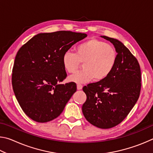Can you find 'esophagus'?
I'll return each instance as SVG.
<instances>
[{"label": "esophagus", "instance_id": "1", "mask_svg": "<svg viewBox=\"0 0 153 153\" xmlns=\"http://www.w3.org/2000/svg\"><path fill=\"white\" fill-rule=\"evenodd\" d=\"M82 85L81 84H77V90H82Z\"/></svg>", "mask_w": 153, "mask_h": 153}]
</instances>
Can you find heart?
<instances>
[{"label": "heart", "mask_w": 153, "mask_h": 153, "mask_svg": "<svg viewBox=\"0 0 153 153\" xmlns=\"http://www.w3.org/2000/svg\"><path fill=\"white\" fill-rule=\"evenodd\" d=\"M117 61V52L108 43L91 38L79 44L76 53L65 51L62 56V64L65 70L74 73L83 63V70L68 77L69 82L86 84L94 79L100 82L112 73Z\"/></svg>", "instance_id": "obj_1"}]
</instances>
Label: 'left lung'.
Returning <instances> with one entry per match:
<instances>
[{
  "mask_svg": "<svg viewBox=\"0 0 153 153\" xmlns=\"http://www.w3.org/2000/svg\"><path fill=\"white\" fill-rule=\"evenodd\" d=\"M117 52V64L102 81L83 88L87 99L82 112L92 125L108 129L120 123L138 100L141 88V71L138 61L129 49L115 38L101 36Z\"/></svg>",
  "mask_w": 153,
  "mask_h": 153,
  "instance_id": "obj_1",
  "label": "left lung"
}]
</instances>
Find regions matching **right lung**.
<instances>
[{"instance_id":"add662e5","label":"right lung","mask_w":153,"mask_h":153,"mask_svg":"<svg viewBox=\"0 0 153 153\" xmlns=\"http://www.w3.org/2000/svg\"><path fill=\"white\" fill-rule=\"evenodd\" d=\"M86 37L70 31L40 33L18 51L13 89L22 110L33 121L45 123L57 117L76 92L75 83L60 84L67 77L62 56Z\"/></svg>"}]
</instances>
